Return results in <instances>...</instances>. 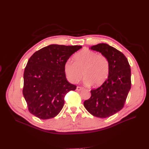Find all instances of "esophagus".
<instances>
[{"instance_id":"1","label":"esophagus","mask_w":149,"mask_h":149,"mask_svg":"<svg viewBox=\"0 0 149 149\" xmlns=\"http://www.w3.org/2000/svg\"><path fill=\"white\" fill-rule=\"evenodd\" d=\"M82 89H83V88H82L81 86H77V88H76V90L78 91H81Z\"/></svg>"}]
</instances>
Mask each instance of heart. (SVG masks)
<instances>
[{
    "label": "heart",
    "instance_id": "1",
    "mask_svg": "<svg viewBox=\"0 0 149 149\" xmlns=\"http://www.w3.org/2000/svg\"><path fill=\"white\" fill-rule=\"evenodd\" d=\"M74 62L68 60L64 70L68 80L77 83L83 78L86 84L98 87L104 83L109 74V63L103 54L89 49H83L76 54Z\"/></svg>",
    "mask_w": 149,
    "mask_h": 149
}]
</instances>
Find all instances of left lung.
Wrapping results in <instances>:
<instances>
[{
	"label": "left lung",
	"instance_id": "8db88e82",
	"mask_svg": "<svg viewBox=\"0 0 149 149\" xmlns=\"http://www.w3.org/2000/svg\"><path fill=\"white\" fill-rule=\"evenodd\" d=\"M91 49L103 54L109 63V74L103 84L91 91L84 106L92 115L107 118L123 108L131 88V70L126 56L112 46L100 43Z\"/></svg>",
	"mask_w": 149,
	"mask_h": 149
}]
</instances>
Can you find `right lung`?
<instances>
[{"instance_id": "add662e5", "label": "right lung", "mask_w": 149, "mask_h": 149, "mask_svg": "<svg viewBox=\"0 0 149 149\" xmlns=\"http://www.w3.org/2000/svg\"><path fill=\"white\" fill-rule=\"evenodd\" d=\"M81 46L51 45L31 56L23 74V95L29 112L47 120L57 116L65 103V97L77 86L68 81L65 63Z\"/></svg>"}]
</instances>
